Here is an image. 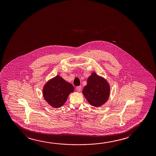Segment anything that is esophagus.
I'll return each instance as SVG.
<instances>
[{
	"mask_svg": "<svg viewBox=\"0 0 156 156\" xmlns=\"http://www.w3.org/2000/svg\"><path fill=\"white\" fill-rule=\"evenodd\" d=\"M81 86H77V87H76V90H77V91H78V92H80V90H81Z\"/></svg>",
	"mask_w": 156,
	"mask_h": 156,
	"instance_id": "1",
	"label": "esophagus"
}]
</instances>
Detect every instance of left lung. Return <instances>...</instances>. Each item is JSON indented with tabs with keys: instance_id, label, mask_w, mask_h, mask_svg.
Segmentation results:
<instances>
[{
	"instance_id": "obj_1",
	"label": "left lung",
	"mask_w": 156,
	"mask_h": 156,
	"mask_svg": "<svg viewBox=\"0 0 156 156\" xmlns=\"http://www.w3.org/2000/svg\"><path fill=\"white\" fill-rule=\"evenodd\" d=\"M83 93L90 105L100 107L109 98L110 87L105 79L95 73H92L88 78L87 85L83 88Z\"/></svg>"
}]
</instances>
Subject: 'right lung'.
Listing matches in <instances>:
<instances>
[{
	"label": "right lung",
	"mask_w": 156,
	"mask_h": 156,
	"mask_svg": "<svg viewBox=\"0 0 156 156\" xmlns=\"http://www.w3.org/2000/svg\"><path fill=\"white\" fill-rule=\"evenodd\" d=\"M74 90L70 83L57 76L48 81L43 88V95L47 103L54 108H60L64 105L70 93Z\"/></svg>",
	"instance_id": "add662e5"
}]
</instances>
